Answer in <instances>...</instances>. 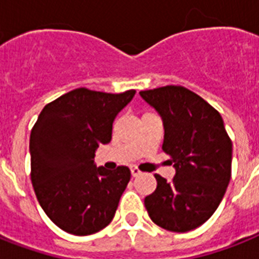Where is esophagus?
<instances>
[{"label": "esophagus", "instance_id": "34e87169", "mask_svg": "<svg viewBox=\"0 0 259 259\" xmlns=\"http://www.w3.org/2000/svg\"><path fill=\"white\" fill-rule=\"evenodd\" d=\"M140 174H141V170L138 169V167H136V166L132 167V176H133V177H137V176H140Z\"/></svg>", "mask_w": 259, "mask_h": 259}]
</instances>
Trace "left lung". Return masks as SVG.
I'll return each mask as SVG.
<instances>
[{"label":"left lung","instance_id":"left-lung-1","mask_svg":"<svg viewBox=\"0 0 259 259\" xmlns=\"http://www.w3.org/2000/svg\"><path fill=\"white\" fill-rule=\"evenodd\" d=\"M140 94L162 117V150L176 167L171 182L154 174L157 189L145 198V207L161 228L190 232L205 224L224 198L232 178V140L218 110L184 86Z\"/></svg>","mask_w":259,"mask_h":259}]
</instances>
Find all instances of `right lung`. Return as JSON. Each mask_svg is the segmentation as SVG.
I'll list each match as a JSON object with an SVG mask.
<instances>
[{
    "instance_id": "obj_1",
    "label": "right lung",
    "mask_w": 259,
    "mask_h": 259,
    "mask_svg": "<svg viewBox=\"0 0 259 259\" xmlns=\"http://www.w3.org/2000/svg\"><path fill=\"white\" fill-rule=\"evenodd\" d=\"M134 94L78 88L39 113L29 145L31 184L46 215L64 232L94 234L114 217L130 169L97 167L94 151L110 142L115 115Z\"/></svg>"
}]
</instances>
